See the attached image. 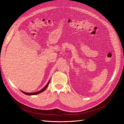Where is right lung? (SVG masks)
Masks as SVG:
<instances>
[{"mask_svg": "<svg viewBox=\"0 0 124 124\" xmlns=\"http://www.w3.org/2000/svg\"><path fill=\"white\" fill-rule=\"evenodd\" d=\"M49 83H50V80L49 81V82H48V83H47V84L42 89H41V90H40V91H39V92H35V93H25V92H23V91H21V92L23 93H24V94H27V95H36V94H39V93H42L43 92H44V91L46 89V88L48 87V86L49 85Z\"/></svg>", "mask_w": 124, "mask_h": 124, "instance_id": "add662e5", "label": "right lung"}]
</instances>
